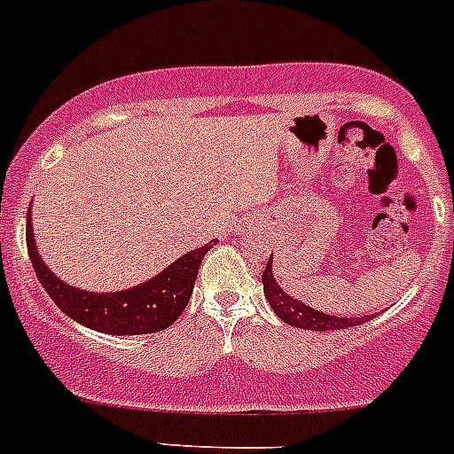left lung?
I'll return each mask as SVG.
<instances>
[{
	"label": "left lung",
	"mask_w": 454,
	"mask_h": 454,
	"mask_svg": "<svg viewBox=\"0 0 454 454\" xmlns=\"http://www.w3.org/2000/svg\"><path fill=\"white\" fill-rule=\"evenodd\" d=\"M262 286H265V297L269 306L273 308L278 317L284 323L293 327H301V330H312V332H327V330H345V327L362 325L368 318L375 315H364V317H336L327 315V312L315 310V308L306 306V303L295 300L293 295H288L286 291L276 282L273 278V261L269 258L265 271H262Z\"/></svg>",
	"instance_id": "obj_1"
}]
</instances>
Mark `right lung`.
I'll return each instance as SVG.
<instances>
[{"instance_id":"add662e5","label":"right lung","mask_w":454,"mask_h":454,"mask_svg":"<svg viewBox=\"0 0 454 454\" xmlns=\"http://www.w3.org/2000/svg\"><path fill=\"white\" fill-rule=\"evenodd\" d=\"M25 235H27V252L34 271L59 310L90 330L112 333V336H137V333L168 330L192 300L193 282H196L204 254L217 243L213 239L207 246L183 254L178 261L137 286L116 293H92L59 280L56 273L44 265L34 241L32 208H29Z\"/></svg>"}]
</instances>
